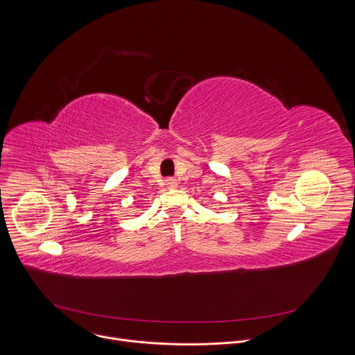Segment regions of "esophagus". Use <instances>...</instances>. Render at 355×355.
<instances>
[{
	"instance_id": "esophagus-1",
	"label": "esophagus",
	"mask_w": 355,
	"mask_h": 355,
	"mask_svg": "<svg viewBox=\"0 0 355 355\" xmlns=\"http://www.w3.org/2000/svg\"><path fill=\"white\" fill-rule=\"evenodd\" d=\"M164 184H166L167 188H175L178 185V181L174 180V178H168V180H166Z\"/></svg>"
}]
</instances>
